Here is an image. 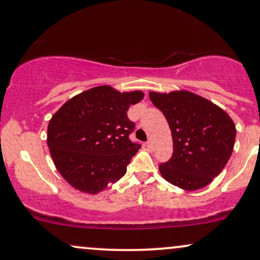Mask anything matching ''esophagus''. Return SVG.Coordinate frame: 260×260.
<instances>
[{"mask_svg": "<svg viewBox=\"0 0 260 260\" xmlns=\"http://www.w3.org/2000/svg\"><path fill=\"white\" fill-rule=\"evenodd\" d=\"M145 146H146V147H149V149H151V147H152V141H151V140H147L146 143H145Z\"/></svg>", "mask_w": 260, "mask_h": 260, "instance_id": "obj_1", "label": "esophagus"}]
</instances>
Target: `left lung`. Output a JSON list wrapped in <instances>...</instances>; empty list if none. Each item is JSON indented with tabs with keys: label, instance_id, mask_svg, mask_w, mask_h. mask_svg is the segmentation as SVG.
I'll list each match as a JSON object with an SVG mask.
<instances>
[{
	"label": "left lung",
	"instance_id": "1",
	"mask_svg": "<svg viewBox=\"0 0 260 260\" xmlns=\"http://www.w3.org/2000/svg\"><path fill=\"white\" fill-rule=\"evenodd\" d=\"M149 96L166 116L173 137L172 158L159 164L162 176L186 190L208 186L234 149L236 129L231 116L189 91L150 92Z\"/></svg>",
	"mask_w": 260,
	"mask_h": 260
}]
</instances>
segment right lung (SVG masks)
<instances>
[{
  "instance_id": "add662e5",
  "label": "right lung",
  "mask_w": 260,
  "mask_h": 260,
  "mask_svg": "<svg viewBox=\"0 0 260 260\" xmlns=\"http://www.w3.org/2000/svg\"><path fill=\"white\" fill-rule=\"evenodd\" d=\"M141 91L119 92L104 85L67 101L48 124V146L62 177L74 188L97 194L122 177L140 149L129 134L136 124L127 110Z\"/></svg>"
}]
</instances>
